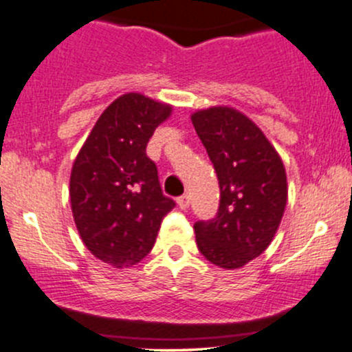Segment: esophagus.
Here are the masks:
<instances>
[{
	"label": "esophagus",
	"instance_id": "34e87169",
	"mask_svg": "<svg viewBox=\"0 0 352 352\" xmlns=\"http://www.w3.org/2000/svg\"><path fill=\"white\" fill-rule=\"evenodd\" d=\"M177 204L180 206V209H187L189 208V196H187V194L180 196L179 199H177Z\"/></svg>",
	"mask_w": 352,
	"mask_h": 352
}]
</instances>
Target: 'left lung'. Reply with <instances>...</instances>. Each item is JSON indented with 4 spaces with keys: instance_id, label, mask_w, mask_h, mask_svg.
<instances>
[{
    "instance_id": "left-lung-1",
    "label": "left lung",
    "mask_w": 352,
    "mask_h": 352,
    "mask_svg": "<svg viewBox=\"0 0 352 352\" xmlns=\"http://www.w3.org/2000/svg\"><path fill=\"white\" fill-rule=\"evenodd\" d=\"M192 124L219 184L216 216L194 223L197 248L211 264L239 269L258 257L278 232L287 199L285 165L239 110H199Z\"/></svg>"
}]
</instances>
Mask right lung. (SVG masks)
<instances>
[{
  "mask_svg": "<svg viewBox=\"0 0 352 352\" xmlns=\"http://www.w3.org/2000/svg\"><path fill=\"white\" fill-rule=\"evenodd\" d=\"M172 107L140 94L113 100L74 160L69 196L88 250L113 267H129L153 248L175 201L162 192L146 144Z\"/></svg>",
  "mask_w": 352,
  "mask_h": 352,
  "instance_id": "add662e5",
  "label": "right lung"
}]
</instances>
